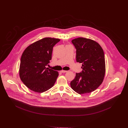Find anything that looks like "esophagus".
<instances>
[{
  "label": "esophagus",
  "mask_w": 128,
  "mask_h": 128,
  "mask_svg": "<svg viewBox=\"0 0 128 128\" xmlns=\"http://www.w3.org/2000/svg\"><path fill=\"white\" fill-rule=\"evenodd\" d=\"M68 72L67 70H60V72H62V73H65V72Z\"/></svg>",
  "instance_id": "34e87169"
}]
</instances>
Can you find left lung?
I'll list each match as a JSON object with an SVG mask.
<instances>
[{"mask_svg":"<svg viewBox=\"0 0 128 128\" xmlns=\"http://www.w3.org/2000/svg\"><path fill=\"white\" fill-rule=\"evenodd\" d=\"M72 42L76 49V61L82 63L83 70L76 73L70 86L79 94L89 93L103 82L105 73L104 50L98 42L89 38H76Z\"/></svg>","mask_w":128,"mask_h":128,"instance_id":"8db88e82","label":"left lung"}]
</instances>
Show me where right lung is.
<instances>
[{"label": "right lung", "instance_id": "add662e5", "mask_svg": "<svg viewBox=\"0 0 128 128\" xmlns=\"http://www.w3.org/2000/svg\"><path fill=\"white\" fill-rule=\"evenodd\" d=\"M60 41L58 38H43L29 45L23 52L19 76L30 90L42 93L54 85L58 72L45 66L52 59L53 47Z\"/></svg>", "mask_w": 128, "mask_h": 128}]
</instances>
